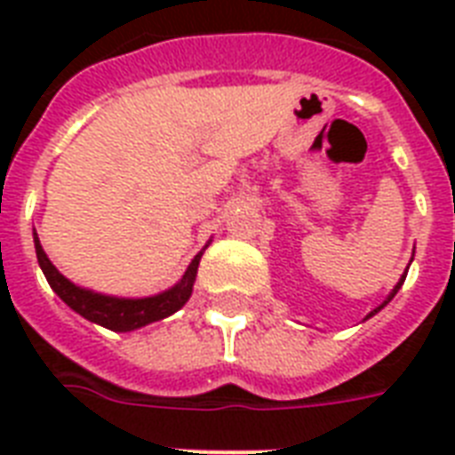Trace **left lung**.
I'll use <instances>...</instances> for the list:
<instances>
[{
    "instance_id": "1",
    "label": "left lung",
    "mask_w": 455,
    "mask_h": 455,
    "mask_svg": "<svg viewBox=\"0 0 455 455\" xmlns=\"http://www.w3.org/2000/svg\"><path fill=\"white\" fill-rule=\"evenodd\" d=\"M406 273H408V270H406ZM406 273H403V275H401V280H399V283H396V287H394V291H392V294H389V297H387V301H385V304H382V306H378V308H375V311H372L371 315H375V313H378L379 308H385V306L389 304V301H392L394 297H396V291L401 290V284H403V280H406ZM371 315H368V318H371Z\"/></svg>"
}]
</instances>
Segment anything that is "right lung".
I'll use <instances>...</instances> for the list:
<instances>
[{"instance_id": "obj_1", "label": "right lung", "mask_w": 455, "mask_h": 455, "mask_svg": "<svg viewBox=\"0 0 455 455\" xmlns=\"http://www.w3.org/2000/svg\"><path fill=\"white\" fill-rule=\"evenodd\" d=\"M35 253H37V263H40L42 273L47 277L49 287L61 297V301L80 313L83 318L92 320L97 325L114 330V332H130L137 327L149 325L156 320L168 318L171 313L180 311L182 306L188 304V299L192 297V287L196 280V267L202 260V253H196L195 260L189 263L185 270V275L175 287L168 291H161L156 297L147 299H118V297H107V294H97V291L83 290L56 270L52 266V260L47 259V253L42 249L37 232H35Z\"/></svg>"}]
</instances>
